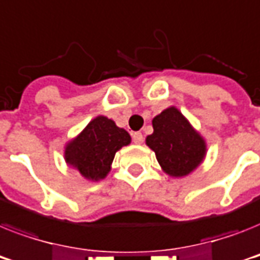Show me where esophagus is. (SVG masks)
<instances>
[{
  "label": "esophagus",
  "instance_id": "1",
  "mask_svg": "<svg viewBox=\"0 0 260 260\" xmlns=\"http://www.w3.org/2000/svg\"><path fill=\"white\" fill-rule=\"evenodd\" d=\"M132 140H134L135 144H141L143 143V134L141 132H135V134H132Z\"/></svg>",
  "mask_w": 260,
  "mask_h": 260
}]
</instances>
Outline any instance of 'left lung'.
<instances>
[{"mask_svg": "<svg viewBox=\"0 0 260 260\" xmlns=\"http://www.w3.org/2000/svg\"><path fill=\"white\" fill-rule=\"evenodd\" d=\"M153 134L145 143L155 152L161 170L174 178H183L196 170L207 152L206 141L175 107L164 109L152 120Z\"/></svg>", "mask_w": 260, "mask_h": 260, "instance_id": "1", "label": "left lung"}]
</instances>
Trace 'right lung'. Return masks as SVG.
I'll return each instance as SVG.
<instances>
[{
  "instance_id": "right-lung-1",
  "label": "right lung",
  "mask_w": 260,
  "mask_h": 260,
  "mask_svg": "<svg viewBox=\"0 0 260 260\" xmlns=\"http://www.w3.org/2000/svg\"><path fill=\"white\" fill-rule=\"evenodd\" d=\"M131 143V136L115 121L97 116L65 147V161L88 180L99 181L111 171L116 152Z\"/></svg>"
}]
</instances>
